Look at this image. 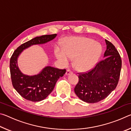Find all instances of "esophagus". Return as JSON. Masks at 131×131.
<instances>
[{"instance_id":"obj_1","label":"esophagus","mask_w":131,"mask_h":131,"mask_svg":"<svg viewBox=\"0 0 131 131\" xmlns=\"http://www.w3.org/2000/svg\"><path fill=\"white\" fill-rule=\"evenodd\" d=\"M73 73V72L72 71H71L69 69H68L66 70V75H69L70 74H72Z\"/></svg>"}]
</instances>
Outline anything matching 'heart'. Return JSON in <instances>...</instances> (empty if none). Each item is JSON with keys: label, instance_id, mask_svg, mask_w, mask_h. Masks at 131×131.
I'll return each instance as SVG.
<instances>
[{"label": "heart", "instance_id": "heart-1", "mask_svg": "<svg viewBox=\"0 0 131 131\" xmlns=\"http://www.w3.org/2000/svg\"><path fill=\"white\" fill-rule=\"evenodd\" d=\"M102 54V48L92 39L86 37H74L70 39L63 49L56 47L55 55L64 66L74 58L76 69L84 72L96 65Z\"/></svg>", "mask_w": 131, "mask_h": 131}]
</instances>
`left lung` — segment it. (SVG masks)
I'll list each match as a JSON object with an SVG mask.
<instances>
[{"label": "left lung", "instance_id": "1", "mask_svg": "<svg viewBox=\"0 0 131 131\" xmlns=\"http://www.w3.org/2000/svg\"><path fill=\"white\" fill-rule=\"evenodd\" d=\"M105 59L90 72L79 75L74 92L84 102L94 103L105 99L116 88L121 69L122 61L118 51L105 40Z\"/></svg>", "mask_w": 131, "mask_h": 131}]
</instances>
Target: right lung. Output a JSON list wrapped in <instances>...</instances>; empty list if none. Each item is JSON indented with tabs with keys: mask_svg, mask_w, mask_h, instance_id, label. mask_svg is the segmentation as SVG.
<instances>
[{
	"mask_svg": "<svg viewBox=\"0 0 131 131\" xmlns=\"http://www.w3.org/2000/svg\"><path fill=\"white\" fill-rule=\"evenodd\" d=\"M57 34L36 37L17 48L10 61V70L12 84L22 97L32 102L43 100L52 91L58 80L66 73V69H59L46 66L37 74L29 76L23 73L18 66V58L23 50L33 45L45 44L54 39Z\"/></svg>",
	"mask_w": 131,
	"mask_h": 131,
	"instance_id": "add662e5",
	"label": "right lung"
}]
</instances>
